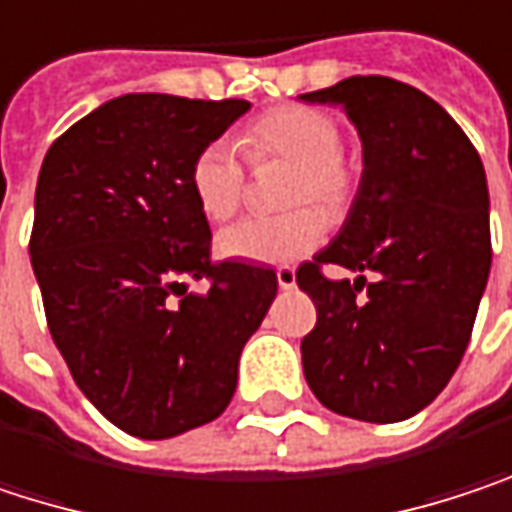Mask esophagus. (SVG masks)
<instances>
[{"label": "esophagus", "mask_w": 512, "mask_h": 512, "mask_svg": "<svg viewBox=\"0 0 512 512\" xmlns=\"http://www.w3.org/2000/svg\"><path fill=\"white\" fill-rule=\"evenodd\" d=\"M277 283H280V288H294V283H297V277H294V268L280 265V268H277Z\"/></svg>", "instance_id": "esophagus-1"}]
</instances>
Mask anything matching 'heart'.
<instances>
[{
    "instance_id": "heart-1",
    "label": "heart",
    "mask_w": 512,
    "mask_h": 512,
    "mask_svg": "<svg viewBox=\"0 0 512 512\" xmlns=\"http://www.w3.org/2000/svg\"><path fill=\"white\" fill-rule=\"evenodd\" d=\"M241 147L250 161H286L291 179L286 206L291 212L277 218H247L229 226L218 238L226 259L247 262H294L312 253L324 235L327 218H342L359 191V167L342 153L339 120L315 105H280L256 117L241 135ZM188 185L197 209L215 221H229L247 194V170L229 141L206 144L188 170ZM300 205V210H294ZM318 205V210H312Z\"/></svg>"
}]
</instances>
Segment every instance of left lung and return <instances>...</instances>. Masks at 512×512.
I'll list each match as a JSON object with an SVG mask.
<instances>
[{"instance_id": "left-lung-1", "label": "left lung", "mask_w": 512, "mask_h": 512, "mask_svg": "<svg viewBox=\"0 0 512 512\" xmlns=\"http://www.w3.org/2000/svg\"><path fill=\"white\" fill-rule=\"evenodd\" d=\"M300 96L339 102L365 159L342 232L297 268L318 309L303 374L339 416L404 421L448 386L472 339L492 265L486 173L457 120L413 85L351 76ZM327 264L360 277L330 281Z\"/></svg>"}]
</instances>
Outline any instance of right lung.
<instances>
[{
  "mask_svg": "<svg viewBox=\"0 0 512 512\" xmlns=\"http://www.w3.org/2000/svg\"><path fill=\"white\" fill-rule=\"evenodd\" d=\"M250 102L126 94L52 141L29 238L46 324L76 386L129 436L170 439L232 401L277 274L212 262L194 156ZM188 279H206L203 295Z\"/></svg>",
  "mask_w": 512,
  "mask_h": 512,
  "instance_id": "obj_1",
  "label": "right lung"
}]
</instances>
